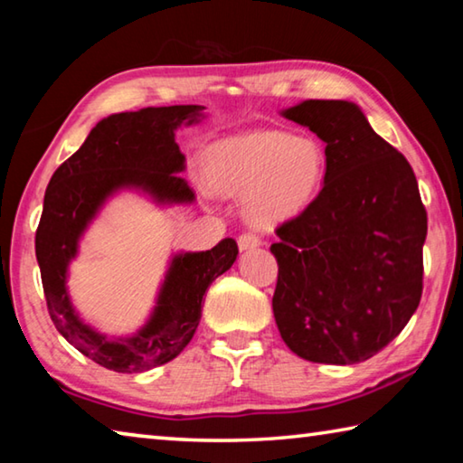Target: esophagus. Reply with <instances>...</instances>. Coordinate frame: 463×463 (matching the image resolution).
Wrapping results in <instances>:
<instances>
[{
	"label": "esophagus",
	"mask_w": 463,
	"mask_h": 463,
	"mask_svg": "<svg viewBox=\"0 0 463 463\" xmlns=\"http://www.w3.org/2000/svg\"><path fill=\"white\" fill-rule=\"evenodd\" d=\"M260 245H261V239L257 237V234L247 232V234H241V237H239V249H241V250L257 249Z\"/></svg>",
	"instance_id": "obj_1"
}]
</instances>
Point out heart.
Masks as SVG:
<instances>
[{
	"mask_svg": "<svg viewBox=\"0 0 463 463\" xmlns=\"http://www.w3.org/2000/svg\"><path fill=\"white\" fill-rule=\"evenodd\" d=\"M203 174L216 194L242 200L247 221L276 231L315 203L326 177V148L312 135L255 130L210 145Z\"/></svg>",
	"mask_w": 463,
	"mask_h": 463,
	"instance_id": "1",
	"label": "heart"
}]
</instances>
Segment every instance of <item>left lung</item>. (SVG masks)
<instances>
[{"mask_svg":"<svg viewBox=\"0 0 463 463\" xmlns=\"http://www.w3.org/2000/svg\"><path fill=\"white\" fill-rule=\"evenodd\" d=\"M281 116L326 143V177L307 213L276 231V325L308 362H365L420 302L427 210L417 177L354 101L307 99Z\"/></svg>","mask_w":463,"mask_h":463,"instance_id":"8db88e82","label":"left lung"}]
</instances>
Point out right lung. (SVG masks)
I'll return each instance as SVG.
<instances>
[{
  "label": "right lung",
  "instance_id": "obj_1",
  "mask_svg": "<svg viewBox=\"0 0 463 463\" xmlns=\"http://www.w3.org/2000/svg\"><path fill=\"white\" fill-rule=\"evenodd\" d=\"M203 106L143 108L99 120L80 146L54 171L44 194L36 231L46 307L57 331L91 362L118 373L153 370L177 357L192 341L208 286L237 261L234 239L210 250L175 253L146 323L130 336H108L85 323L67 289L69 263L93 218L114 194L140 192L159 206L192 203L194 190L182 174L185 156L175 130L200 122Z\"/></svg>",
  "mask_w": 463,
  "mask_h": 463
}]
</instances>
